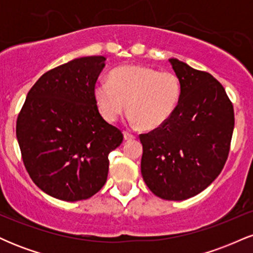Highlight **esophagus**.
Instances as JSON below:
<instances>
[{
    "label": "esophagus",
    "instance_id": "34e87169",
    "mask_svg": "<svg viewBox=\"0 0 253 253\" xmlns=\"http://www.w3.org/2000/svg\"><path fill=\"white\" fill-rule=\"evenodd\" d=\"M124 138L125 140H132V139H135V135L129 132H124Z\"/></svg>",
    "mask_w": 253,
    "mask_h": 253
}]
</instances>
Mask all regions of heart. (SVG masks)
<instances>
[{
  "label": "heart",
  "instance_id": "obj_1",
  "mask_svg": "<svg viewBox=\"0 0 253 253\" xmlns=\"http://www.w3.org/2000/svg\"><path fill=\"white\" fill-rule=\"evenodd\" d=\"M182 84L171 71L159 72L141 65H124L110 72L108 82L94 86V98L101 115L114 123L125 110L130 120L145 129L167 123L181 100Z\"/></svg>",
  "mask_w": 253,
  "mask_h": 253
}]
</instances>
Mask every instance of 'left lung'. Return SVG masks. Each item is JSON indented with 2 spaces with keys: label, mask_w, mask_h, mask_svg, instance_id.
Instances as JSON below:
<instances>
[{
  "label": "left lung",
  "mask_w": 253,
  "mask_h": 253,
  "mask_svg": "<svg viewBox=\"0 0 253 253\" xmlns=\"http://www.w3.org/2000/svg\"><path fill=\"white\" fill-rule=\"evenodd\" d=\"M182 84L178 106L162 126L139 135L141 175L156 196L183 201L205 190L223 169L234 128L233 104L219 81L171 58Z\"/></svg>",
  "instance_id": "left-lung-1"
}]
</instances>
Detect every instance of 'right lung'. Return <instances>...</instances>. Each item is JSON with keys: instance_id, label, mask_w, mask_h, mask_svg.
<instances>
[{"instance_id": "1", "label": "right lung", "mask_w": 253, "mask_h": 253, "mask_svg": "<svg viewBox=\"0 0 253 253\" xmlns=\"http://www.w3.org/2000/svg\"><path fill=\"white\" fill-rule=\"evenodd\" d=\"M103 56L82 57L45 72L28 91L16 138L28 175L50 196L86 200L107 181L121 130L101 117L94 86Z\"/></svg>"}]
</instances>
